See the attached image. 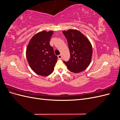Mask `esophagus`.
I'll return each mask as SVG.
<instances>
[{
  "label": "esophagus",
  "instance_id": "esophagus-1",
  "mask_svg": "<svg viewBox=\"0 0 120 120\" xmlns=\"http://www.w3.org/2000/svg\"><path fill=\"white\" fill-rule=\"evenodd\" d=\"M57 57H58V58H59V59H60V60H61V58H62V56H61V54H60V55H59L57 56Z\"/></svg>",
  "mask_w": 120,
  "mask_h": 120
}]
</instances>
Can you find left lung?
<instances>
[{
  "label": "left lung",
  "instance_id": "left-lung-1",
  "mask_svg": "<svg viewBox=\"0 0 120 120\" xmlns=\"http://www.w3.org/2000/svg\"><path fill=\"white\" fill-rule=\"evenodd\" d=\"M70 52V58L64 61L68 68L72 72L78 73L88 67L92 59V46L85 35L80 31L75 30L63 31Z\"/></svg>",
  "mask_w": 120,
  "mask_h": 120
}]
</instances>
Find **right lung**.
Instances as JSON below:
<instances>
[{"label":"right lung","mask_w":120,"mask_h":120,"mask_svg":"<svg viewBox=\"0 0 120 120\" xmlns=\"http://www.w3.org/2000/svg\"><path fill=\"white\" fill-rule=\"evenodd\" d=\"M52 31H42L34 35L26 49V58L32 70L42 76L50 75L53 71L57 56L49 45Z\"/></svg>","instance_id":"add662e5"}]
</instances>
